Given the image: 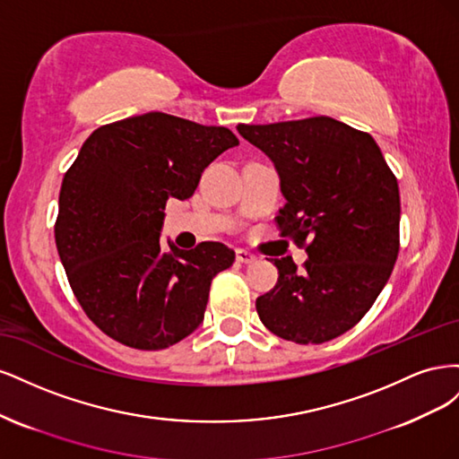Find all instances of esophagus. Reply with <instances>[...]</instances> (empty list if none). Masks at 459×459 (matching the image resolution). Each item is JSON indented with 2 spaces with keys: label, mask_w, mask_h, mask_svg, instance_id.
Listing matches in <instances>:
<instances>
[{
  "label": "esophagus",
  "mask_w": 459,
  "mask_h": 459,
  "mask_svg": "<svg viewBox=\"0 0 459 459\" xmlns=\"http://www.w3.org/2000/svg\"><path fill=\"white\" fill-rule=\"evenodd\" d=\"M235 258H238V262H241V264H255L256 262V256L253 253L245 251V248H238V251H235Z\"/></svg>",
  "instance_id": "esophagus-1"
}]
</instances>
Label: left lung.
<instances>
[{
	"mask_svg": "<svg viewBox=\"0 0 459 459\" xmlns=\"http://www.w3.org/2000/svg\"><path fill=\"white\" fill-rule=\"evenodd\" d=\"M280 174L281 238L307 247L299 272L275 258L277 283L256 299L273 335L319 344L352 329L393 273L400 248V191L379 145L329 117L239 124Z\"/></svg>",
	"mask_w": 459,
	"mask_h": 459,
	"instance_id": "left-lung-1",
	"label": "left lung"
}]
</instances>
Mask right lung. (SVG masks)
Wrapping results in <instances>:
<instances>
[{
  "label": "right lung",
  "mask_w": 459,
  "mask_h": 459,
  "mask_svg": "<svg viewBox=\"0 0 459 459\" xmlns=\"http://www.w3.org/2000/svg\"><path fill=\"white\" fill-rule=\"evenodd\" d=\"M235 145L224 126L166 113L105 124L82 145L63 178L55 243L80 307L110 339L162 351L201 325L214 275L235 253L216 241L162 251L164 208L189 199Z\"/></svg>",
  "instance_id": "1"
}]
</instances>
